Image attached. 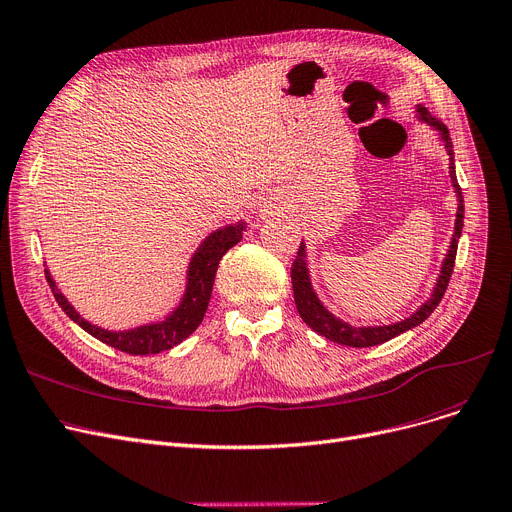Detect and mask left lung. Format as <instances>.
<instances>
[{
	"instance_id": "8db88e82",
	"label": "left lung",
	"mask_w": 512,
	"mask_h": 512,
	"mask_svg": "<svg viewBox=\"0 0 512 512\" xmlns=\"http://www.w3.org/2000/svg\"><path fill=\"white\" fill-rule=\"evenodd\" d=\"M417 119L419 122H426L430 128H434L446 148L448 155V173H450V184L455 188L457 194V219H455V233L453 239H450L448 252L442 260V268L440 275L436 279L434 291L430 295V299L426 304L419 306L409 318L395 322V324H382V326H353L341 318H337L333 312H328L324 308V304L318 299L312 281H310V270H308V252H306V244L302 242L297 250V256L291 264V283H293V297H295V306L302 320L314 330V333L326 337L328 341L339 343V345H347V347H372V345H380L386 343L390 339H395L397 335L405 333V330H411L415 326L422 324L440 304V299L448 287L450 275H453L455 268V258H457V246H459V237L463 231V219H465V204H463V192L457 184V173H455V150H453V140H450L448 128L440 122V119L432 117V113L417 105L415 107Z\"/></svg>"
}]
</instances>
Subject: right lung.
Instances as JSON below:
<instances>
[{
	"instance_id": "right-lung-1",
	"label": "right lung",
	"mask_w": 512,
	"mask_h": 512,
	"mask_svg": "<svg viewBox=\"0 0 512 512\" xmlns=\"http://www.w3.org/2000/svg\"><path fill=\"white\" fill-rule=\"evenodd\" d=\"M244 231H246V223L237 221V223L225 225L213 233H208L200 242V246L196 248L194 256L190 258L188 273H186V291H184L182 302H179L177 308L163 320L140 324V326L128 328V330H107L97 324H90L76 312V308L68 302L66 295L59 291L49 270H45V275H47V283L57 299V304L62 306V310L80 328H84L88 335H93L101 343L115 347L124 353H130V355H153V353L167 351L182 341H186L200 326L204 312L208 308V302H210V293H213L219 262L227 250H231L235 244H239V239H242Z\"/></svg>"
}]
</instances>
